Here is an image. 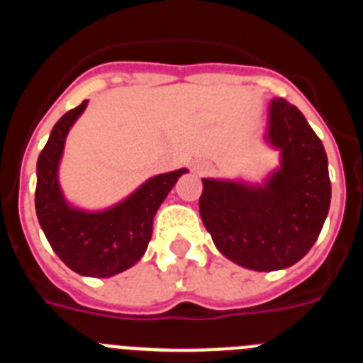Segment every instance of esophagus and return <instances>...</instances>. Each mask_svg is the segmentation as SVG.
Returning a JSON list of instances; mask_svg holds the SVG:
<instances>
[{"mask_svg":"<svg viewBox=\"0 0 363 363\" xmlns=\"http://www.w3.org/2000/svg\"><path fill=\"white\" fill-rule=\"evenodd\" d=\"M194 170H196L198 174H207L209 172V165H206V163H198L196 167H194Z\"/></svg>","mask_w":363,"mask_h":363,"instance_id":"1","label":"esophagus"}]
</instances>
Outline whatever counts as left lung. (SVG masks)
Segmentation results:
<instances>
[{
  "mask_svg": "<svg viewBox=\"0 0 363 363\" xmlns=\"http://www.w3.org/2000/svg\"><path fill=\"white\" fill-rule=\"evenodd\" d=\"M268 141L281 169L264 187L202 179L200 216L218 252L257 272L283 270L311 252L330 206L323 143L284 99L270 104Z\"/></svg>",
  "mask_w": 363,
  "mask_h": 363,
  "instance_id": "left-lung-1",
  "label": "left lung"
}]
</instances>
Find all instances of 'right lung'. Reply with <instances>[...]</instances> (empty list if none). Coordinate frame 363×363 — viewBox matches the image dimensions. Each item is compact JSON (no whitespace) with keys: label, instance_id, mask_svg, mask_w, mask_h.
Masks as SVG:
<instances>
[{"label":"right lung","instance_id":"right-lung-1","mask_svg":"<svg viewBox=\"0 0 363 363\" xmlns=\"http://www.w3.org/2000/svg\"><path fill=\"white\" fill-rule=\"evenodd\" d=\"M88 101L73 108L52 126L36 163L34 206L43 233L60 261L86 277H111L143 257L152 237L154 215L185 169L154 176L119 206L86 213L67 206L58 185V161L66 135Z\"/></svg>","mask_w":363,"mask_h":363}]
</instances>
